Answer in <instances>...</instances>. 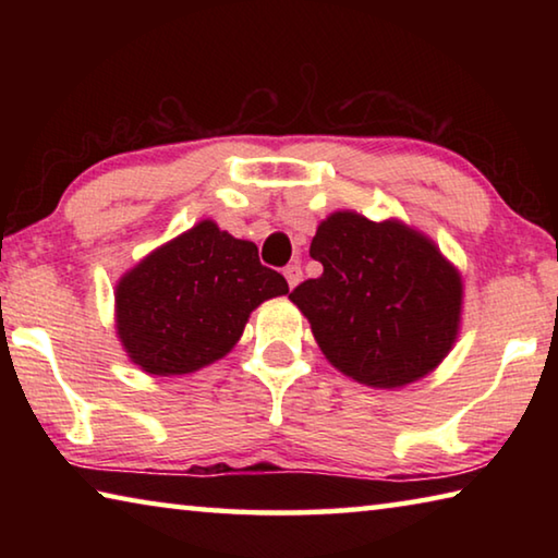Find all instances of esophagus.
Listing matches in <instances>:
<instances>
[{
	"label": "esophagus",
	"mask_w": 558,
	"mask_h": 558,
	"mask_svg": "<svg viewBox=\"0 0 558 558\" xmlns=\"http://www.w3.org/2000/svg\"><path fill=\"white\" fill-rule=\"evenodd\" d=\"M282 276H286V280H288V286H290V288H295L298 282L302 280V268L298 266V263H292V266H288L286 270H282Z\"/></svg>",
	"instance_id": "1"
}]
</instances>
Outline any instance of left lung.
Listing matches in <instances>:
<instances>
[{
    "instance_id": "obj_1",
    "label": "left lung",
    "mask_w": 558,
    "mask_h": 558,
    "mask_svg": "<svg viewBox=\"0 0 558 558\" xmlns=\"http://www.w3.org/2000/svg\"><path fill=\"white\" fill-rule=\"evenodd\" d=\"M310 256L323 263V276L290 300L335 369L372 389H401L450 354L462 276L426 233L342 209L319 221Z\"/></svg>"
}]
</instances>
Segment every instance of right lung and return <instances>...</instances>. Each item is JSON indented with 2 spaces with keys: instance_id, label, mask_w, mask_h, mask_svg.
Instances as JSON below:
<instances>
[{
  "instance_id": "add662e5",
  "label": "right lung",
  "mask_w": 558,
  "mask_h": 558,
  "mask_svg": "<svg viewBox=\"0 0 558 558\" xmlns=\"http://www.w3.org/2000/svg\"><path fill=\"white\" fill-rule=\"evenodd\" d=\"M288 292L253 241L204 219L130 268L116 286V332L153 376L199 372L231 352L253 310Z\"/></svg>"
}]
</instances>
